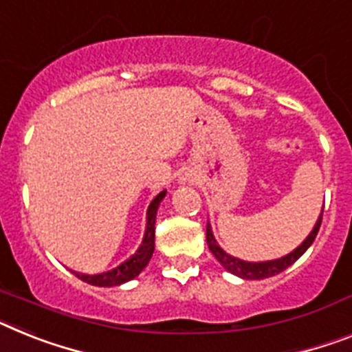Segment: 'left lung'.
Instances as JSON below:
<instances>
[{"label": "left lung", "instance_id": "1", "mask_svg": "<svg viewBox=\"0 0 352 352\" xmlns=\"http://www.w3.org/2000/svg\"><path fill=\"white\" fill-rule=\"evenodd\" d=\"M320 223H322V211L320 214H318L317 221H315V226H313L311 232L306 236V240H304L297 249H294L290 254L283 256V258L268 259V261H243V259L234 258V256H231V254H227L226 250L221 249L220 245H218V241L214 240V234H212V229L211 226H209V221H208V229H206V240H208L209 250L214 254V258L220 261V265L226 268L227 272H231V274L241 277V279H267V277L277 276L279 272L286 270V268L290 267V265H294V263L309 249V245H311L313 241H315V238H317Z\"/></svg>", "mask_w": 352, "mask_h": 352}]
</instances>
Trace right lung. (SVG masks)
Listing matches in <instances>:
<instances>
[{
  "instance_id": "obj_1",
  "label": "right lung",
  "mask_w": 352,
  "mask_h": 352,
  "mask_svg": "<svg viewBox=\"0 0 352 352\" xmlns=\"http://www.w3.org/2000/svg\"><path fill=\"white\" fill-rule=\"evenodd\" d=\"M164 197H166V190L161 191V193L150 202L148 209H146V229H144L143 241H141L140 249L135 250L131 258L125 259L123 263H120L116 268L102 272V274L87 276V274H78V272H75V276L78 277V279H82L84 283H87V285L105 286V288L120 286L123 285V283L132 281L134 277L140 276L141 272L144 270V267L148 265L150 258H152L153 254V249H155V217H157V209Z\"/></svg>"
}]
</instances>
